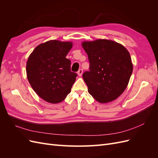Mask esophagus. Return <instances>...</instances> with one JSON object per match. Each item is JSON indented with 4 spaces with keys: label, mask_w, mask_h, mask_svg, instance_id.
Returning a JSON list of instances; mask_svg holds the SVG:
<instances>
[{
    "label": "esophagus",
    "mask_w": 158,
    "mask_h": 158,
    "mask_svg": "<svg viewBox=\"0 0 158 158\" xmlns=\"http://www.w3.org/2000/svg\"><path fill=\"white\" fill-rule=\"evenodd\" d=\"M82 73H83V70L82 69H80L78 71V74L79 76H81L82 75Z\"/></svg>",
    "instance_id": "1"
}]
</instances>
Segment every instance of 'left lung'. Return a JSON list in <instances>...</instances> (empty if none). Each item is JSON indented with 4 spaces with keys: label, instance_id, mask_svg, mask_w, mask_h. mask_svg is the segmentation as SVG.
<instances>
[{
    "label": "left lung",
    "instance_id": "8db88e82",
    "mask_svg": "<svg viewBox=\"0 0 158 158\" xmlns=\"http://www.w3.org/2000/svg\"><path fill=\"white\" fill-rule=\"evenodd\" d=\"M82 47L89 62V70L82 75L89 94L99 103L113 101L125 91L132 73L128 51L107 40L84 41Z\"/></svg>",
    "mask_w": 158,
    "mask_h": 158
}]
</instances>
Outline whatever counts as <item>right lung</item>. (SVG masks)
<instances>
[{"instance_id":"right-lung-1","label":"right lung","mask_w":158,"mask_h":158,"mask_svg":"<svg viewBox=\"0 0 158 158\" xmlns=\"http://www.w3.org/2000/svg\"><path fill=\"white\" fill-rule=\"evenodd\" d=\"M71 42L51 40L37 46L27 61V80L36 94L51 103L63 102L70 92L77 74L66 58Z\"/></svg>"}]
</instances>
